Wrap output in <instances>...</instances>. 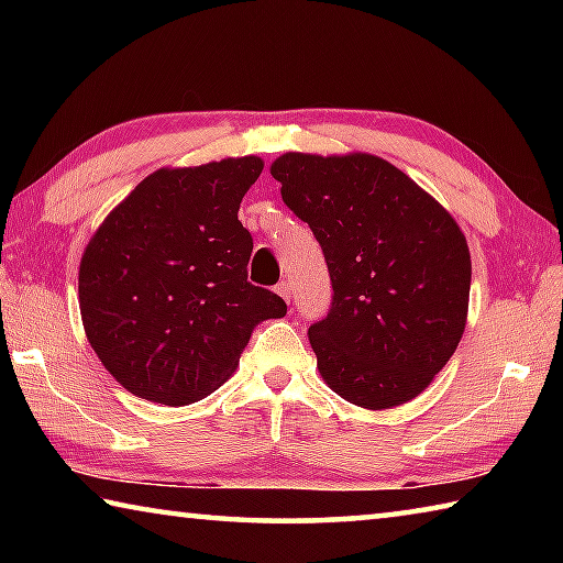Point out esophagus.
I'll return each instance as SVG.
<instances>
[{"label": "esophagus", "mask_w": 563, "mask_h": 563, "mask_svg": "<svg viewBox=\"0 0 563 563\" xmlns=\"http://www.w3.org/2000/svg\"><path fill=\"white\" fill-rule=\"evenodd\" d=\"M275 292H278L285 302H290V298H292V285H290L288 280H280L278 288H275Z\"/></svg>", "instance_id": "1"}]
</instances>
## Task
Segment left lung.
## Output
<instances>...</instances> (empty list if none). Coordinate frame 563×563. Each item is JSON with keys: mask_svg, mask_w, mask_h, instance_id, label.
<instances>
[{"mask_svg": "<svg viewBox=\"0 0 563 563\" xmlns=\"http://www.w3.org/2000/svg\"><path fill=\"white\" fill-rule=\"evenodd\" d=\"M280 196L325 253L332 308L310 325L320 377L365 409L422 395L466 328L470 245L452 213L389 161L288 151Z\"/></svg>", "mask_w": 563, "mask_h": 563, "instance_id": "obj_1", "label": "left lung"}]
</instances>
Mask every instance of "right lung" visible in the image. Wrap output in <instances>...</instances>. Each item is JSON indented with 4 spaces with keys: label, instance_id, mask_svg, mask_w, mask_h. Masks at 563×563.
<instances>
[{
    "label": "right lung",
    "instance_id": "obj_1",
    "mask_svg": "<svg viewBox=\"0 0 563 563\" xmlns=\"http://www.w3.org/2000/svg\"><path fill=\"white\" fill-rule=\"evenodd\" d=\"M261 170L258 156L158 168L84 247V332L131 395L198 402L235 373L253 328L288 310L247 283L253 238L238 208Z\"/></svg>",
    "mask_w": 563,
    "mask_h": 563
}]
</instances>
